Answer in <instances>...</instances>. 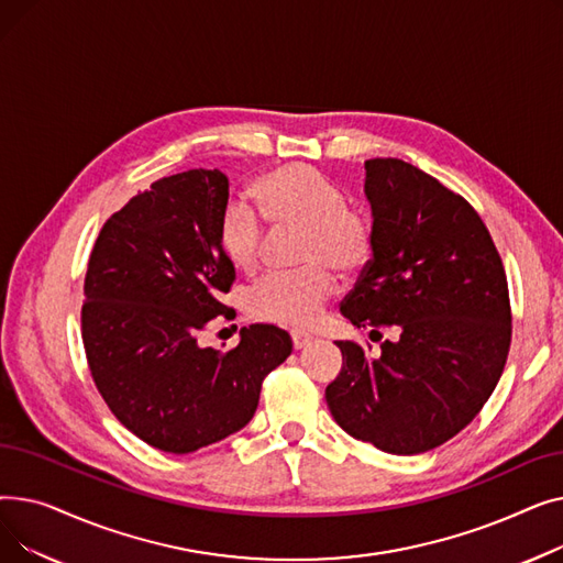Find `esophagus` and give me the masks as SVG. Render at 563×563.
Masks as SVG:
<instances>
[{
  "label": "esophagus",
  "mask_w": 563,
  "mask_h": 563,
  "mask_svg": "<svg viewBox=\"0 0 563 563\" xmlns=\"http://www.w3.org/2000/svg\"><path fill=\"white\" fill-rule=\"evenodd\" d=\"M291 342H294V349H303L306 344L312 342V335L306 331H291Z\"/></svg>",
  "instance_id": "obj_1"
}]
</instances>
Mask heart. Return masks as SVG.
I'll use <instances>...</instances> for the list:
<instances>
[{
  "instance_id": "b5f03b06",
  "label": "heart",
  "mask_w": 563,
  "mask_h": 563,
  "mask_svg": "<svg viewBox=\"0 0 563 563\" xmlns=\"http://www.w3.org/2000/svg\"><path fill=\"white\" fill-rule=\"evenodd\" d=\"M253 198L266 223L276 230H303L299 274L264 278L251 294V312L262 321L308 327L335 291L333 266L356 274L372 253L367 223L344 207L333 180L308 164L266 170L253 185ZM219 246L236 272L253 274L262 257L264 225L253 207L232 202L219 223Z\"/></svg>"
}]
</instances>
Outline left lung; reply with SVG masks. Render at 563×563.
Segmentation results:
<instances>
[{
  "instance_id": "1",
  "label": "left lung",
  "mask_w": 563,
  "mask_h": 563,
  "mask_svg": "<svg viewBox=\"0 0 563 563\" xmlns=\"http://www.w3.org/2000/svg\"><path fill=\"white\" fill-rule=\"evenodd\" d=\"M365 170L372 260L340 312L372 333L395 327L399 340L376 358L338 342L327 404L349 435L410 456L454 438L493 395L511 344L509 287L467 200L401 159Z\"/></svg>"
}]
</instances>
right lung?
Instances as JSON below:
<instances>
[{
	"mask_svg": "<svg viewBox=\"0 0 563 563\" xmlns=\"http://www.w3.org/2000/svg\"><path fill=\"white\" fill-rule=\"evenodd\" d=\"M228 196L219 168L162 177L102 225L88 260L81 338L96 386L123 427L170 454L244 429L291 353L272 323L242 329L230 351L198 344L234 280L219 246Z\"/></svg>",
	"mask_w": 563,
	"mask_h": 563,
	"instance_id": "add662e5",
	"label": "right lung"
}]
</instances>
